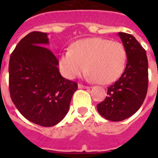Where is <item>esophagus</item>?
<instances>
[{"label": "esophagus", "mask_w": 158, "mask_h": 158, "mask_svg": "<svg viewBox=\"0 0 158 158\" xmlns=\"http://www.w3.org/2000/svg\"><path fill=\"white\" fill-rule=\"evenodd\" d=\"M78 88H79V89H89V87L85 86V85H83V84H79V85H78Z\"/></svg>", "instance_id": "obj_1"}]
</instances>
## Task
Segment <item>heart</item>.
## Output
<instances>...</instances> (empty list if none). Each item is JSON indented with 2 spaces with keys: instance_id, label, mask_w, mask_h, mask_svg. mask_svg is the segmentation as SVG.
<instances>
[{
  "instance_id": "heart-1",
  "label": "heart",
  "mask_w": 158,
  "mask_h": 158,
  "mask_svg": "<svg viewBox=\"0 0 158 158\" xmlns=\"http://www.w3.org/2000/svg\"><path fill=\"white\" fill-rule=\"evenodd\" d=\"M127 54L125 47L118 42L102 38L81 39L74 43L71 50L63 52L60 57V67L68 79L89 70L87 76L99 84H111L125 70Z\"/></svg>"
}]
</instances>
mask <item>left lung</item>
<instances>
[{"instance_id": "left-lung-1", "label": "left lung", "mask_w": 158, "mask_h": 158, "mask_svg": "<svg viewBox=\"0 0 158 158\" xmlns=\"http://www.w3.org/2000/svg\"><path fill=\"white\" fill-rule=\"evenodd\" d=\"M127 54L125 71L107 88V97L97 105L99 114L111 121H121L133 115L142 106L148 85V63L146 52L135 38L118 33Z\"/></svg>"}]
</instances>
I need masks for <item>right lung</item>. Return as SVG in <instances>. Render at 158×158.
I'll use <instances>...</instances> for the list:
<instances>
[{
    "label": "right lung",
    "mask_w": 158,
    "mask_h": 158,
    "mask_svg": "<svg viewBox=\"0 0 158 158\" xmlns=\"http://www.w3.org/2000/svg\"><path fill=\"white\" fill-rule=\"evenodd\" d=\"M48 44V33H28L17 44L9 63L11 100L27 120L44 127L63 120L78 89L77 83L60 75L58 60L43 47Z\"/></svg>",
    "instance_id": "obj_1"
}]
</instances>
